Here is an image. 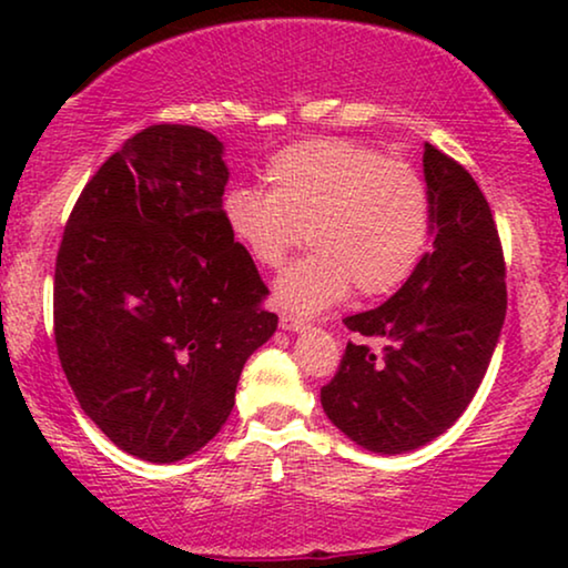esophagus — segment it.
<instances>
[{
    "label": "esophagus",
    "mask_w": 568,
    "mask_h": 568,
    "mask_svg": "<svg viewBox=\"0 0 568 568\" xmlns=\"http://www.w3.org/2000/svg\"><path fill=\"white\" fill-rule=\"evenodd\" d=\"M278 325H282L284 331H305L307 328V321H302L300 315L282 313V317H278Z\"/></svg>",
    "instance_id": "1"
}]
</instances>
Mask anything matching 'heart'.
Returning a JSON list of instances; mask_svg holds the SVG:
<instances>
[{
    "mask_svg": "<svg viewBox=\"0 0 568 568\" xmlns=\"http://www.w3.org/2000/svg\"><path fill=\"white\" fill-rule=\"evenodd\" d=\"M266 181L268 193L232 191L224 216L261 268H282L305 240L315 251L276 282L282 307L317 313L352 290L385 297L422 263L432 196L408 162L354 139H313L276 152Z\"/></svg>",
    "mask_w": 568,
    "mask_h": 568,
    "instance_id": "heart-1",
    "label": "heart"
}]
</instances>
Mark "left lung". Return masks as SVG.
<instances>
[{"mask_svg": "<svg viewBox=\"0 0 568 568\" xmlns=\"http://www.w3.org/2000/svg\"><path fill=\"white\" fill-rule=\"evenodd\" d=\"M434 251L385 305L344 317L338 372L321 387L333 424L372 453L439 437L476 395L507 313V266L491 206L460 162L424 144ZM369 339H383L375 353Z\"/></svg>", "mask_w": 568, "mask_h": 568, "instance_id": "1", "label": "left lung"}]
</instances>
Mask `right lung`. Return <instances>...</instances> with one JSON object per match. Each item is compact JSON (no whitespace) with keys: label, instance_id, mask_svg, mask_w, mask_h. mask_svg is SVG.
I'll return each instance as SVG.
<instances>
[{"label":"right lung","instance_id":"right-lung-1","mask_svg":"<svg viewBox=\"0 0 568 568\" xmlns=\"http://www.w3.org/2000/svg\"><path fill=\"white\" fill-rule=\"evenodd\" d=\"M227 178L214 134L154 123L90 178L61 237V369L98 429L142 460L204 447L276 331L268 286L227 227Z\"/></svg>","mask_w":568,"mask_h":568}]
</instances>
